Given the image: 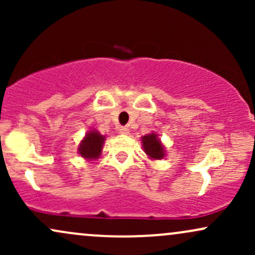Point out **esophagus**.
Returning <instances> with one entry per match:
<instances>
[{"label":"esophagus","mask_w":255,"mask_h":255,"mask_svg":"<svg viewBox=\"0 0 255 255\" xmlns=\"http://www.w3.org/2000/svg\"><path fill=\"white\" fill-rule=\"evenodd\" d=\"M120 133L124 134V135H128V134H129V128H128V127H121V128H120Z\"/></svg>","instance_id":"obj_1"}]
</instances>
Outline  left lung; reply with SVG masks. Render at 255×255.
Here are the masks:
<instances>
[{"mask_svg":"<svg viewBox=\"0 0 255 255\" xmlns=\"http://www.w3.org/2000/svg\"><path fill=\"white\" fill-rule=\"evenodd\" d=\"M142 147H144L145 153L147 154L151 159H162L165 156V148L162 141L158 139L156 133L147 134L141 137Z\"/></svg>","mask_w":255,"mask_h":255,"instance_id":"obj_1","label":"left lung"}]
</instances>
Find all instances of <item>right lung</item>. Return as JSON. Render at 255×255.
<instances>
[{
	"label": "right lung",
	"instance_id": "add662e5",
	"mask_svg": "<svg viewBox=\"0 0 255 255\" xmlns=\"http://www.w3.org/2000/svg\"><path fill=\"white\" fill-rule=\"evenodd\" d=\"M105 136L98 133L96 129L87 131L86 135L79 144V154L87 160L97 159L101 156Z\"/></svg>",
	"mask_w": 255,
	"mask_h": 255
}]
</instances>
